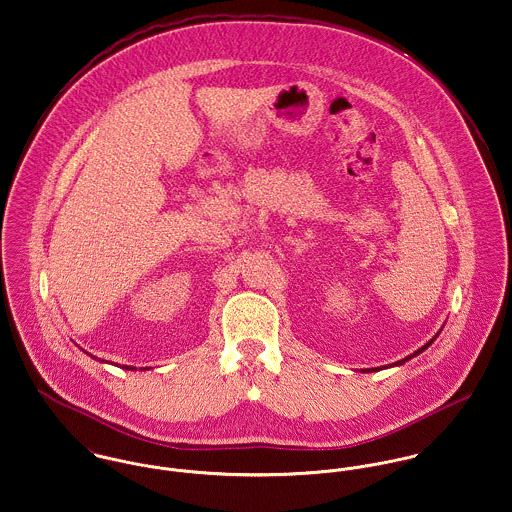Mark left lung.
I'll list each match as a JSON object with an SVG mask.
<instances>
[{"instance_id":"obj_1","label":"left lung","mask_w":512,"mask_h":512,"mask_svg":"<svg viewBox=\"0 0 512 512\" xmlns=\"http://www.w3.org/2000/svg\"><path fill=\"white\" fill-rule=\"evenodd\" d=\"M436 337H438V333H436V335H434L433 339H431V341H429V343H427V345H423V347H421V349H419V351H415V353L409 354V356H405V358H401V360H397V362H394V364H388V366H390V368H392V366H401V364H405V362H407V360H411V358H413V356H417V354H421V353H423V351H427V349H429V347H431V345H433V341H434V339H436ZM382 368H384V366H382ZM370 370H374V372H378V370H380V368H366V370H362V372H370Z\"/></svg>"}]
</instances>
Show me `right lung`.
<instances>
[{"label": "right lung", "instance_id": "1", "mask_svg": "<svg viewBox=\"0 0 512 512\" xmlns=\"http://www.w3.org/2000/svg\"><path fill=\"white\" fill-rule=\"evenodd\" d=\"M89 356H93V354H89ZM93 358H97V356H93ZM101 362H103V360H101ZM122 368H128V366H122ZM128 370H136V368H132V366H130ZM142 370H144V368H142Z\"/></svg>", "mask_w": 512, "mask_h": 512}]
</instances>
